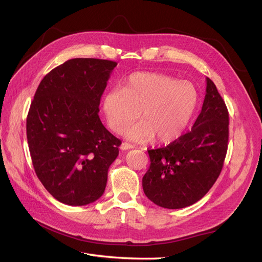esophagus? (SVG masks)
<instances>
[{
	"instance_id": "34e87169",
	"label": "esophagus",
	"mask_w": 262,
	"mask_h": 262,
	"mask_svg": "<svg viewBox=\"0 0 262 262\" xmlns=\"http://www.w3.org/2000/svg\"><path fill=\"white\" fill-rule=\"evenodd\" d=\"M120 148L122 150H128V149H131V148H134V145L130 144V143H126V142H123V143L120 146Z\"/></svg>"
}]
</instances>
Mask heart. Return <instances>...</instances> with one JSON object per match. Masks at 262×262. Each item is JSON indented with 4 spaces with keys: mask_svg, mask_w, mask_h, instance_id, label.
Here are the masks:
<instances>
[{
    "mask_svg": "<svg viewBox=\"0 0 262 262\" xmlns=\"http://www.w3.org/2000/svg\"><path fill=\"white\" fill-rule=\"evenodd\" d=\"M199 102V93L187 81L162 73H136L125 87H115L104 98V110L110 128L143 142L152 139L169 143L186 131Z\"/></svg>",
    "mask_w": 262,
    "mask_h": 262,
    "instance_id": "obj_1",
    "label": "heart"
}]
</instances>
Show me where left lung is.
Listing matches in <instances>:
<instances>
[{"mask_svg": "<svg viewBox=\"0 0 262 262\" xmlns=\"http://www.w3.org/2000/svg\"><path fill=\"white\" fill-rule=\"evenodd\" d=\"M200 115L190 132L167 146L148 149L150 165L142 179L145 195L165 209L186 208L207 194L219 178L227 152L228 110L207 77Z\"/></svg>", "mask_w": 262, "mask_h": 262, "instance_id": "left-lung-1", "label": "left lung"}]
</instances>
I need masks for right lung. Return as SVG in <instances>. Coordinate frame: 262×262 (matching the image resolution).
I'll list each match as a JSON object with an SVG mask.
<instances>
[{"label":"right lung","instance_id":"add662e5","mask_svg":"<svg viewBox=\"0 0 262 262\" xmlns=\"http://www.w3.org/2000/svg\"><path fill=\"white\" fill-rule=\"evenodd\" d=\"M117 62L71 59L39 84L27 116L28 147L36 175L54 199L90 204L105 191L121 141L101 123V95Z\"/></svg>","mask_w":262,"mask_h":262}]
</instances>
